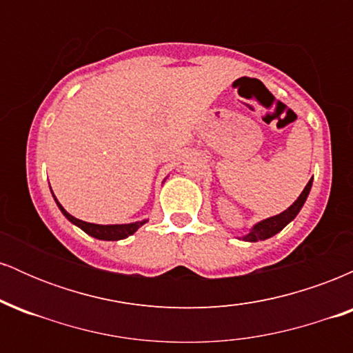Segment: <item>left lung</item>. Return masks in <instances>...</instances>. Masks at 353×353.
Wrapping results in <instances>:
<instances>
[{
  "mask_svg": "<svg viewBox=\"0 0 353 353\" xmlns=\"http://www.w3.org/2000/svg\"><path fill=\"white\" fill-rule=\"evenodd\" d=\"M312 181H314V177H312V179L307 182V185L303 188L301 196L297 197V201H295L294 204L290 205V208H287L285 210H283V212L277 214V216L267 217V219H264V221L254 224L252 228H250L249 232H247L245 236H242V241H245V242L265 241V239L272 237L277 232H281V230L285 228L289 222H292L294 219L297 217V214L301 212V209L303 208V204H305L307 197H309V194H310Z\"/></svg>",
  "mask_w": 353,
  "mask_h": 353,
  "instance_id": "1",
  "label": "left lung"
}]
</instances>
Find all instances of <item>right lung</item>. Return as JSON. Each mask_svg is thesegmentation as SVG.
<instances>
[{"label":"right lung","instance_id":"right-lung-1","mask_svg":"<svg viewBox=\"0 0 353 353\" xmlns=\"http://www.w3.org/2000/svg\"><path fill=\"white\" fill-rule=\"evenodd\" d=\"M50 189H51V185H50ZM52 197H54V194H52ZM54 201H56V204H58L61 212H63V216L66 217L68 221L71 222V224L78 225V228L81 230H84L88 236L99 239V241H121V239L132 236V234H134L137 229L143 228L145 222H148V219H144V221L129 222V224H106V225H104V224H92V222L81 221V219H76L74 216H71V214L68 212V210L59 204L56 197H54Z\"/></svg>","mask_w":353,"mask_h":353}]
</instances>
